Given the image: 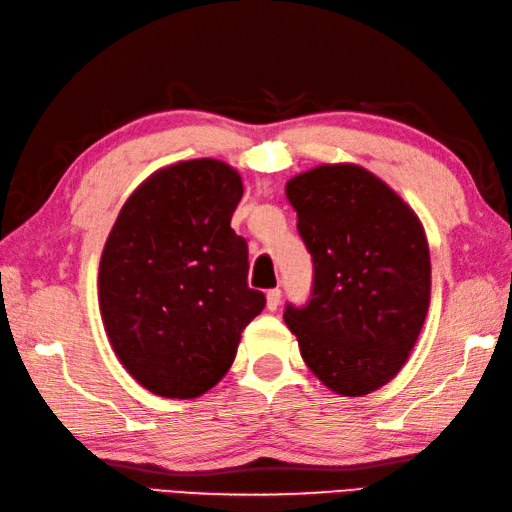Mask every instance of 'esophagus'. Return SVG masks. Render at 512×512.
Instances as JSON below:
<instances>
[{"label":"esophagus","mask_w":512,"mask_h":512,"mask_svg":"<svg viewBox=\"0 0 512 512\" xmlns=\"http://www.w3.org/2000/svg\"><path fill=\"white\" fill-rule=\"evenodd\" d=\"M278 305H281V289L274 287V289H269V292H267V310L276 312Z\"/></svg>","instance_id":"34e87169"}]
</instances>
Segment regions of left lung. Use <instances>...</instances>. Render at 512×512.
<instances>
[{"label":"left lung","instance_id":"1","mask_svg":"<svg viewBox=\"0 0 512 512\" xmlns=\"http://www.w3.org/2000/svg\"><path fill=\"white\" fill-rule=\"evenodd\" d=\"M285 194L314 281L307 303H287L283 318L327 388L363 397L401 370L426 321V234L406 202L356 165L305 171Z\"/></svg>","mask_w":512,"mask_h":512}]
</instances>
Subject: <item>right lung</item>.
I'll return each mask as SVG.
<instances>
[{"mask_svg":"<svg viewBox=\"0 0 512 512\" xmlns=\"http://www.w3.org/2000/svg\"><path fill=\"white\" fill-rule=\"evenodd\" d=\"M240 198L243 182L225 162H178L124 202L106 238V334L133 379L160 397L194 399L216 385L263 312L265 294L247 285V243L231 229Z\"/></svg>","mask_w":512,"mask_h":512,"instance_id":"add662e5","label":"right lung"}]
</instances>
